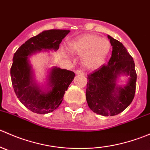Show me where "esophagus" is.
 <instances>
[{"label": "esophagus", "mask_w": 150, "mask_h": 150, "mask_svg": "<svg viewBox=\"0 0 150 150\" xmlns=\"http://www.w3.org/2000/svg\"><path fill=\"white\" fill-rule=\"evenodd\" d=\"M75 74L78 75H84V72H83L82 70H77L75 72Z\"/></svg>", "instance_id": "34e87169"}]
</instances>
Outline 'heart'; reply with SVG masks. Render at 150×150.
Returning <instances> with one entry per match:
<instances>
[{"label":"heart","mask_w":150,"mask_h":150,"mask_svg":"<svg viewBox=\"0 0 150 150\" xmlns=\"http://www.w3.org/2000/svg\"><path fill=\"white\" fill-rule=\"evenodd\" d=\"M67 47L71 52L83 55L82 62L84 66L93 69L103 64L110 52V43L96 35L86 34L69 41Z\"/></svg>","instance_id":"1"}]
</instances>
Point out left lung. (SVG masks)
<instances>
[{
    "mask_svg": "<svg viewBox=\"0 0 150 150\" xmlns=\"http://www.w3.org/2000/svg\"><path fill=\"white\" fill-rule=\"evenodd\" d=\"M112 46L109 62L88 75L86 101L93 112L114 116L125 110L132 102L136 91L137 72L132 57L118 40L107 35ZM127 83L119 84L120 77Z\"/></svg>",
    "mask_w": 150,
    "mask_h": 150,
    "instance_id": "left-lung-1",
    "label": "left lung"
}]
</instances>
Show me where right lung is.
<instances>
[{
    "label": "right lung",
    "instance_id": "add662e5",
    "mask_svg": "<svg viewBox=\"0 0 150 150\" xmlns=\"http://www.w3.org/2000/svg\"><path fill=\"white\" fill-rule=\"evenodd\" d=\"M69 30H44L22 45L13 57L11 78L16 96L25 107L37 114L57 110L75 78L72 71L56 66L47 69L43 81L36 79L30 57L42 51H57Z\"/></svg>",
    "mask_w": 150,
    "mask_h": 150
}]
</instances>
